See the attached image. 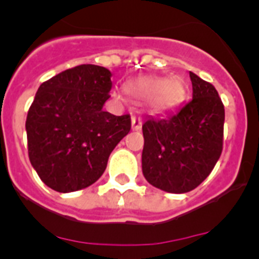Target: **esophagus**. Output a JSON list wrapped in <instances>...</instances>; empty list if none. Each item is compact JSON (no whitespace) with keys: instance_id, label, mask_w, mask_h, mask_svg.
Wrapping results in <instances>:
<instances>
[{"instance_id":"esophagus-1","label":"esophagus","mask_w":259,"mask_h":259,"mask_svg":"<svg viewBox=\"0 0 259 259\" xmlns=\"http://www.w3.org/2000/svg\"><path fill=\"white\" fill-rule=\"evenodd\" d=\"M141 127H143V120H141V116L132 115V130H134V131H140Z\"/></svg>"}]
</instances>
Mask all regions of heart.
<instances>
[{
  "instance_id": "1",
  "label": "heart",
  "mask_w": 259,
  "mask_h": 259,
  "mask_svg": "<svg viewBox=\"0 0 259 259\" xmlns=\"http://www.w3.org/2000/svg\"><path fill=\"white\" fill-rule=\"evenodd\" d=\"M128 93L141 98H152L155 110H168L184 100L187 88L180 77L146 76L137 79L125 87ZM116 97V93L114 95Z\"/></svg>"
}]
</instances>
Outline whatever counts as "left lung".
Here are the masks:
<instances>
[{
	"label": "left lung",
	"instance_id": "left-lung-1",
	"mask_svg": "<svg viewBox=\"0 0 259 259\" xmlns=\"http://www.w3.org/2000/svg\"><path fill=\"white\" fill-rule=\"evenodd\" d=\"M192 100L143 124L145 179L168 193H187L206 179L223 149L224 106L214 85L189 72Z\"/></svg>",
	"mask_w": 259,
	"mask_h": 259
}]
</instances>
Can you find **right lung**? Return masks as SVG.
Masks as SVG:
<instances>
[{"label": "right lung", "instance_id": "right-lung-1", "mask_svg": "<svg viewBox=\"0 0 259 259\" xmlns=\"http://www.w3.org/2000/svg\"><path fill=\"white\" fill-rule=\"evenodd\" d=\"M111 85V72L96 65L68 68L40 85L26 131L29 161L49 188L68 193L92 185L130 132L128 114L102 109Z\"/></svg>", "mask_w": 259, "mask_h": 259}]
</instances>
